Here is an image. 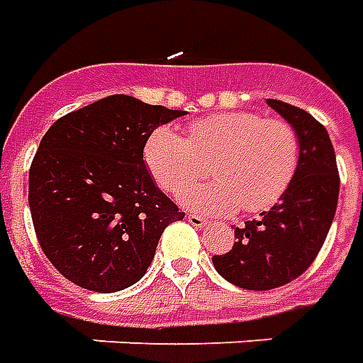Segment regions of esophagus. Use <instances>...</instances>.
<instances>
[{
  "mask_svg": "<svg viewBox=\"0 0 363 363\" xmlns=\"http://www.w3.org/2000/svg\"><path fill=\"white\" fill-rule=\"evenodd\" d=\"M187 220H189V225H194L195 228H201L207 225V220L203 217H199V215H195V213H189V215H187Z\"/></svg>",
  "mask_w": 363,
  "mask_h": 363,
  "instance_id": "esophagus-1",
  "label": "esophagus"
}]
</instances>
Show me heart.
Segmentation results:
<instances>
[{"label":"heart","instance_id":"1","mask_svg":"<svg viewBox=\"0 0 363 363\" xmlns=\"http://www.w3.org/2000/svg\"><path fill=\"white\" fill-rule=\"evenodd\" d=\"M154 182L177 194L204 175L213 182L190 186L179 199L191 209L254 215L276 205L289 189L301 164V138L291 123L256 111H230L194 121L186 136L156 128L145 146Z\"/></svg>","mask_w":363,"mask_h":363}]
</instances>
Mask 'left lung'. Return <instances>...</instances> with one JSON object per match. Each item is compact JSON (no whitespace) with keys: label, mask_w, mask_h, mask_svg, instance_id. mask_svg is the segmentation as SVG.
<instances>
[{"label":"left lung","mask_w":363,"mask_h":363,"mask_svg":"<svg viewBox=\"0 0 363 363\" xmlns=\"http://www.w3.org/2000/svg\"><path fill=\"white\" fill-rule=\"evenodd\" d=\"M301 138V164L289 189L262 217L236 228L227 254L213 256V266L230 284L266 291L305 274L333 225L340 176L326 128L295 105L268 99Z\"/></svg>","instance_id":"8db88e82"}]
</instances>
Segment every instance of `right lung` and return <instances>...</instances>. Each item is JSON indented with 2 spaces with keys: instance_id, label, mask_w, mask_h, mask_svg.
<instances>
[{
  "instance_id": "add662e5",
  "label": "right lung",
  "mask_w": 363,
  "mask_h": 363,
  "mask_svg": "<svg viewBox=\"0 0 363 363\" xmlns=\"http://www.w3.org/2000/svg\"><path fill=\"white\" fill-rule=\"evenodd\" d=\"M184 113L109 95L46 130L29 169L30 217L45 256L72 284L97 293L136 284L164 228L184 218L143 158L154 128Z\"/></svg>"
}]
</instances>
